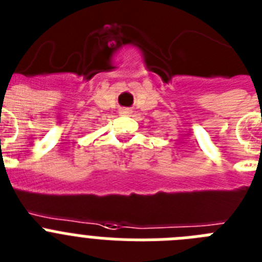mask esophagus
I'll return each instance as SVG.
<instances>
[{"label": "esophagus", "instance_id": "1", "mask_svg": "<svg viewBox=\"0 0 262 262\" xmlns=\"http://www.w3.org/2000/svg\"><path fill=\"white\" fill-rule=\"evenodd\" d=\"M120 113H121V115L128 116V115H130V113H132V109H129V108H121V109H120Z\"/></svg>", "mask_w": 262, "mask_h": 262}]
</instances>
